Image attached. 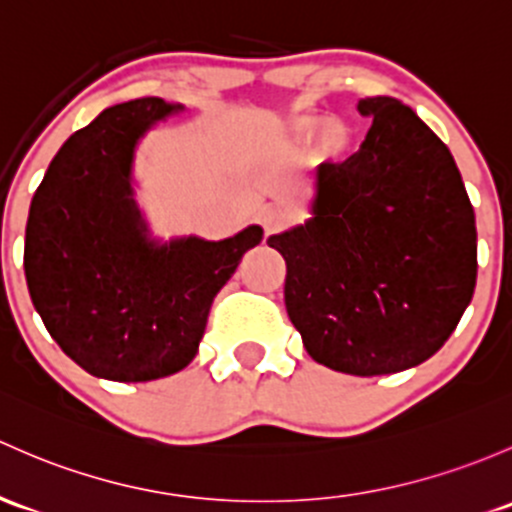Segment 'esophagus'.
I'll return each instance as SVG.
<instances>
[{
	"instance_id": "esophagus-1",
	"label": "esophagus",
	"mask_w": 512,
	"mask_h": 512,
	"mask_svg": "<svg viewBox=\"0 0 512 512\" xmlns=\"http://www.w3.org/2000/svg\"><path fill=\"white\" fill-rule=\"evenodd\" d=\"M260 223H262V228H265V233L270 235L277 228H282L284 213L279 211V208H274V206H265L260 211Z\"/></svg>"
}]
</instances>
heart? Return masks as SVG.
Listing matches in <instances>:
<instances>
[{
  "label": "heart",
  "instance_id": "obj_1",
  "mask_svg": "<svg viewBox=\"0 0 512 512\" xmlns=\"http://www.w3.org/2000/svg\"><path fill=\"white\" fill-rule=\"evenodd\" d=\"M294 132H297L299 139H311L316 134L319 152L326 154V157H338L351 144V129L343 125L341 120L321 122L319 117H301V120L294 122Z\"/></svg>",
  "mask_w": 512,
  "mask_h": 512
}]
</instances>
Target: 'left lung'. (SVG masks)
Returning a JSON list of instances; mask_svg holds the SVG:
<instances>
[{
  "label": "left lung",
  "instance_id": "1",
  "mask_svg": "<svg viewBox=\"0 0 512 512\" xmlns=\"http://www.w3.org/2000/svg\"><path fill=\"white\" fill-rule=\"evenodd\" d=\"M358 152L316 166L311 218L272 235L306 353L387 375L432 358L476 289V215L446 144L395 98H365Z\"/></svg>",
  "mask_w": 512,
  "mask_h": 512
}]
</instances>
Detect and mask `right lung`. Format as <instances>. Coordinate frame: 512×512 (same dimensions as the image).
<instances>
[{
	"label": "right lung",
	"mask_w": 512,
	"mask_h": 512,
	"mask_svg": "<svg viewBox=\"0 0 512 512\" xmlns=\"http://www.w3.org/2000/svg\"><path fill=\"white\" fill-rule=\"evenodd\" d=\"M176 110L161 98L102 110L58 149L31 198V301L61 351L95 378L147 383L184 370L215 294L262 240L260 225L218 242L147 238L129 186L134 147Z\"/></svg>",
	"instance_id": "add662e5"
}]
</instances>
